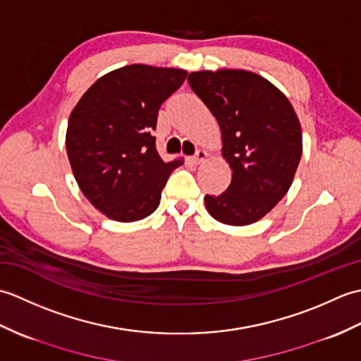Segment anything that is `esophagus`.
Instances as JSON below:
<instances>
[{"mask_svg": "<svg viewBox=\"0 0 361 361\" xmlns=\"http://www.w3.org/2000/svg\"><path fill=\"white\" fill-rule=\"evenodd\" d=\"M206 158H208V152H206V150H197L195 155L190 157L189 161H190V163H194V164H198V163H202V161H204Z\"/></svg>", "mask_w": 361, "mask_h": 361, "instance_id": "esophagus-1", "label": "esophagus"}]
</instances>
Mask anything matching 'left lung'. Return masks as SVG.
<instances>
[{"label":"left lung","instance_id":"8db88e82","mask_svg":"<svg viewBox=\"0 0 361 361\" xmlns=\"http://www.w3.org/2000/svg\"><path fill=\"white\" fill-rule=\"evenodd\" d=\"M188 82L214 114L231 185L204 204L220 224L245 226L265 217L293 183L302 130L287 96L247 70L194 71Z\"/></svg>","mask_w":361,"mask_h":361}]
</instances>
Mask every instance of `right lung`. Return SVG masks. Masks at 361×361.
Here are the masks:
<instances>
[{"mask_svg":"<svg viewBox=\"0 0 361 361\" xmlns=\"http://www.w3.org/2000/svg\"><path fill=\"white\" fill-rule=\"evenodd\" d=\"M188 71L127 65L97 79L73 109L66 153L88 202L116 221H136L158 208L166 181L183 159L164 163L152 130L166 99Z\"/></svg>","mask_w":361,"mask_h":361,"instance_id":"1","label":"right lung"}]
</instances>
